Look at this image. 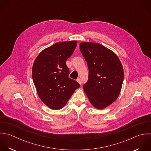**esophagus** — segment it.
Returning a JSON list of instances; mask_svg holds the SVG:
<instances>
[{
	"label": "esophagus",
	"mask_w": 151,
	"mask_h": 151,
	"mask_svg": "<svg viewBox=\"0 0 151 151\" xmlns=\"http://www.w3.org/2000/svg\"><path fill=\"white\" fill-rule=\"evenodd\" d=\"M77 82L80 84V85H81V83H82V81H81V79H80V78H78V79H77Z\"/></svg>",
	"instance_id": "esophagus-1"
}]
</instances>
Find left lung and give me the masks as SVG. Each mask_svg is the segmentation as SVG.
Returning a JSON list of instances; mask_svg holds the SVG:
<instances>
[{
  "label": "left lung",
  "mask_w": 151,
  "mask_h": 151,
  "mask_svg": "<svg viewBox=\"0 0 151 151\" xmlns=\"http://www.w3.org/2000/svg\"><path fill=\"white\" fill-rule=\"evenodd\" d=\"M79 47L89 69L83 90L91 104L103 109L120 94L124 76L122 63L114 52L99 43L81 42Z\"/></svg>",
  "instance_id": "1"
}]
</instances>
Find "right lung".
Returning a JSON list of instances; mask_svg holds the SVG:
<instances>
[{"mask_svg": "<svg viewBox=\"0 0 151 151\" xmlns=\"http://www.w3.org/2000/svg\"><path fill=\"white\" fill-rule=\"evenodd\" d=\"M77 45L76 40L57 42L43 50L35 59L32 78L41 101L53 110L66 105L75 90L80 87L69 78L66 65Z\"/></svg>", "mask_w": 151, "mask_h": 151, "instance_id": "add662e5", "label": "right lung"}]
</instances>
